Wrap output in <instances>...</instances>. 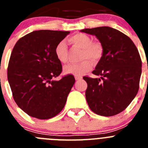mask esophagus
<instances>
[{
    "mask_svg": "<svg viewBox=\"0 0 148 148\" xmlns=\"http://www.w3.org/2000/svg\"><path fill=\"white\" fill-rule=\"evenodd\" d=\"M75 80L78 81V80H81V79L82 78V77L79 76V75H76V76H75Z\"/></svg>",
    "mask_w": 148,
    "mask_h": 148,
    "instance_id": "obj_1",
    "label": "esophagus"
}]
</instances>
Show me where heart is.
Masks as SVG:
<instances>
[{
    "instance_id": "b5f03b06",
    "label": "heart",
    "mask_w": 148,
    "mask_h": 148,
    "mask_svg": "<svg viewBox=\"0 0 148 148\" xmlns=\"http://www.w3.org/2000/svg\"><path fill=\"white\" fill-rule=\"evenodd\" d=\"M74 47L82 49L80 61L78 64H71L64 66L66 74L82 75L92 69V64H97L102 58L104 53V46L100 41H92L91 37L84 33H77L69 38ZM55 56L59 62L64 64L68 60V51L66 43L61 40L57 44L54 49Z\"/></svg>"
}]
</instances>
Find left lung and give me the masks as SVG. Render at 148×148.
<instances>
[{
	"label": "left lung",
	"instance_id": "1",
	"mask_svg": "<svg viewBox=\"0 0 148 148\" xmlns=\"http://www.w3.org/2000/svg\"><path fill=\"white\" fill-rule=\"evenodd\" d=\"M82 32L96 36L104 48L102 58L92 73L101 78L84 76L87 83L86 99L90 110L103 116L125 110L139 88L142 60L130 38L116 29L101 27Z\"/></svg>",
	"mask_w": 148,
	"mask_h": 148
}]
</instances>
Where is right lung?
I'll use <instances>...</instances> for the list:
<instances>
[{
    "label": "right lung",
    "instance_id": "right-lung-1",
    "mask_svg": "<svg viewBox=\"0 0 148 148\" xmlns=\"http://www.w3.org/2000/svg\"><path fill=\"white\" fill-rule=\"evenodd\" d=\"M70 32L38 30L17 41L8 64L7 78L13 99L27 114L49 119L64 108L75 84L71 74L54 80L62 72L54 49Z\"/></svg>",
    "mask_w": 148,
    "mask_h": 148
}]
</instances>
